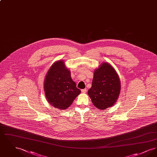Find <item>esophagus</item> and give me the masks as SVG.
Wrapping results in <instances>:
<instances>
[{
	"mask_svg": "<svg viewBox=\"0 0 157 157\" xmlns=\"http://www.w3.org/2000/svg\"><path fill=\"white\" fill-rule=\"evenodd\" d=\"M86 91H87L86 89H83V90H81V92H82V93H83V94H85V93L86 92Z\"/></svg>",
	"mask_w": 157,
	"mask_h": 157,
	"instance_id": "esophagus-1",
	"label": "esophagus"
}]
</instances>
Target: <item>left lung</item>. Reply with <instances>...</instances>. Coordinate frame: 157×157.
<instances>
[{"label": "left lung", "instance_id": "left-lung-1", "mask_svg": "<svg viewBox=\"0 0 157 157\" xmlns=\"http://www.w3.org/2000/svg\"><path fill=\"white\" fill-rule=\"evenodd\" d=\"M121 92L120 78L115 69L103 62L94 71L92 87L88 91L94 105L104 110L117 102Z\"/></svg>", "mask_w": 157, "mask_h": 157}]
</instances>
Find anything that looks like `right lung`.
<instances>
[{"label":"right lung","instance_id":"right-lung-1","mask_svg":"<svg viewBox=\"0 0 157 157\" xmlns=\"http://www.w3.org/2000/svg\"><path fill=\"white\" fill-rule=\"evenodd\" d=\"M45 96L48 102L53 107L65 110L72 104L81 90L71 78V71L62 60L53 63L45 76Z\"/></svg>","mask_w":157,"mask_h":157}]
</instances>
